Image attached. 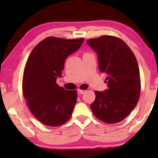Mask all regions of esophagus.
<instances>
[{
    "label": "esophagus",
    "mask_w": 158,
    "mask_h": 158,
    "mask_svg": "<svg viewBox=\"0 0 158 158\" xmlns=\"http://www.w3.org/2000/svg\"><path fill=\"white\" fill-rule=\"evenodd\" d=\"M78 91H79V93H81V94H84V93H85V90H81V89H79Z\"/></svg>",
    "instance_id": "34e87169"
}]
</instances>
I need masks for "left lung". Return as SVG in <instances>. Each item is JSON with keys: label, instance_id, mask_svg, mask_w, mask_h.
Masks as SVG:
<instances>
[{"label": "left lung", "instance_id": "8db88e82", "mask_svg": "<svg viewBox=\"0 0 158 158\" xmlns=\"http://www.w3.org/2000/svg\"><path fill=\"white\" fill-rule=\"evenodd\" d=\"M98 53V66L106 74L108 89L95 91L90 109L96 118L113 124L125 118L139 101L141 80L138 63L132 51L118 37L103 35L87 40Z\"/></svg>", "mask_w": 158, "mask_h": 158}]
</instances>
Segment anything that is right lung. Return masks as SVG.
<instances>
[{"instance_id": "1", "label": "right lung", "mask_w": 158, "mask_h": 158, "mask_svg": "<svg viewBox=\"0 0 158 158\" xmlns=\"http://www.w3.org/2000/svg\"><path fill=\"white\" fill-rule=\"evenodd\" d=\"M84 38L48 37L32 50L26 64L22 91L34 116L48 126H59L70 118L77 102V90L56 84L67 57L81 46Z\"/></svg>"}]
</instances>
